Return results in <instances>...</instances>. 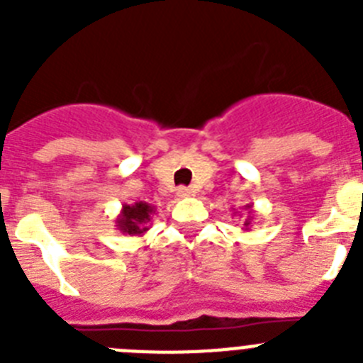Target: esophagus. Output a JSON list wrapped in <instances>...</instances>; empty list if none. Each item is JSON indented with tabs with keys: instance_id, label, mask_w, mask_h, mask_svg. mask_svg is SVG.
<instances>
[{
	"instance_id": "1",
	"label": "esophagus",
	"mask_w": 363,
	"mask_h": 363,
	"mask_svg": "<svg viewBox=\"0 0 363 363\" xmlns=\"http://www.w3.org/2000/svg\"><path fill=\"white\" fill-rule=\"evenodd\" d=\"M176 194H178L179 198H187V196H191L192 194V191L189 187H178V191H176Z\"/></svg>"
}]
</instances>
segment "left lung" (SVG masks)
Listing matches in <instances>:
<instances>
[{
  "instance_id": "obj_1",
  "label": "left lung",
  "mask_w": 363,
  "mask_h": 363,
  "mask_svg": "<svg viewBox=\"0 0 363 363\" xmlns=\"http://www.w3.org/2000/svg\"><path fill=\"white\" fill-rule=\"evenodd\" d=\"M245 211H249V216L245 218V221H243V230H249L251 229V223H252V205H245Z\"/></svg>"
}]
</instances>
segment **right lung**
I'll list each match as a JSON object with an SVG mask.
<instances>
[{
	"label": "right lung",
	"instance_id": "right-lung-1",
	"mask_svg": "<svg viewBox=\"0 0 363 363\" xmlns=\"http://www.w3.org/2000/svg\"><path fill=\"white\" fill-rule=\"evenodd\" d=\"M156 214V207L147 201H136V203H123L120 214L114 220L116 229L129 236H143L149 230V223Z\"/></svg>",
	"mask_w": 363,
	"mask_h": 363
}]
</instances>
